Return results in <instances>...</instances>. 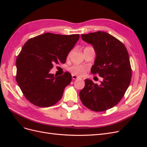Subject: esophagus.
<instances>
[{
    "label": "esophagus",
    "mask_w": 147,
    "mask_h": 147,
    "mask_svg": "<svg viewBox=\"0 0 147 147\" xmlns=\"http://www.w3.org/2000/svg\"><path fill=\"white\" fill-rule=\"evenodd\" d=\"M80 78L78 76H77V75H72V79L73 80H77V79H78Z\"/></svg>",
    "instance_id": "1"
}]
</instances>
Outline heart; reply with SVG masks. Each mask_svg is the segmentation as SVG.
<instances>
[{
    "label": "heart",
    "mask_w": 147,
    "mask_h": 147,
    "mask_svg": "<svg viewBox=\"0 0 147 147\" xmlns=\"http://www.w3.org/2000/svg\"><path fill=\"white\" fill-rule=\"evenodd\" d=\"M70 70L72 71L74 74L80 75H83L86 71L85 67L82 65H74L72 67H70Z\"/></svg>",
    "instance_id": "heart-1"
}]
</instances>
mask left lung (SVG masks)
<instances>
[{"mask_svg": "<svg viewBox=\"0 0 147 147\" xmlns=\"http://www.w3.org/2000/svg\"><path fill=\"white\" fill-rule=\"evenodd\" d=\"M83 41L91 44L96 54L91 72L103 78L100 84L90 79L79 93L83 104L94 112L113 107L123 98L131 80L129 56L124 44L102 31L82 34Z\"/></svg>", "mask_w": 147, "mask_h": 147, "instance_id": "left-lung-1", "label": "left lung"}]
</instances>
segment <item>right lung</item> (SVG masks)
Segmentation results:
<instances>
[{"label": "right lung", "mask_w": 147, "mask_h": 147, "mask_svg": "<svg viewBox=\"0 0 147 147\" xmlns=\"http://www.w3.org/2000/svg\"><path fill=\"white\" fill-rule=\"evenodd\" d=\"M79 38V34L47 32L25 43L16 59V80L30 103L48 107L61 99L65 88L72 81V75L66 72L56 77L50 71L53 64L65 63Z\"/></svg>", "instance_id": "1"}]
</instances>
